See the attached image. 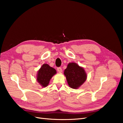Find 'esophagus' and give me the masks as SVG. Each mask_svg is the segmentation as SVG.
Instances as JSON below:
<instances>
[{"label":"esophagus","mask_w":123,"mask_h":123,"mask_svg":"<svg viewBox=\"0 0 123 123\" xmlns=\"http://www.w3.org/2000/svg\"><path fill=\"white\" fill-rule=\"evenodd\" d=\"M57 71L59 72V73H62V69L61 67H58L57 68Z\"/></svg>","instance_id":"obj_1"}]
</instances>
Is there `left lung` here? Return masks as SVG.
I'll return each instance as SVG.
<instances>
[{"mask_svg": "<svg viewBox=\"0 0 123 123\" xmlns=\"http://www.w3.org/2000/svg\"><path fill=\"white\" fill-rule=\"evenodd\" d=\"M64 74L69 87L78 89L87 80V74L83 68L75 62L69 63Z\"/></svg>", "mask_w": 123, "mask_h": 123, "instance_id": "1", "label": "left lung"}]
</instances>
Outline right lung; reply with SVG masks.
<instances>
[{
	"mask_svg": "<svg viewBox=\"0 0 123 123\" xmlns=\"http://www.w3.org/2000/svg\"><path fill=\"white\" fill-rule=\"evenodd\" d=\"M56 73V71L48 64H44L38 71L37 81L43 87H46L49 85L51 79Z\"/></svg>",
	"mask_w": 123,
	"mask_h": 123,
	"instance_id": "right-lung-1",
	"label": "right lung"
}]
</instances>
